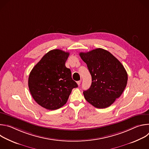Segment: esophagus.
Listing matches in <instances>:
<instances>
[{"label": "esophagus", "instance_id": "esophagus-1", "mask_svg": "<svg viewBox=\"0 0 149 149\" xmlns=\"http://www.w3.org/2000/svg\"><path fill=\"white\" fill-rule=\"evenodd\" d=\"M77 84L78 85V86H80L81 82V80H80V81H77Z\"/></svg>", "mask_w": 149, "mask_h": 149}]
</instances>
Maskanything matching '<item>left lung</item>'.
Returning a JSON list of instances; mask_svg holds the SVG:
<instances>
[{
  "instance_id": "1",
  "label": "left lung",
  "mask_w": 149,
  "mask_h": 149,
  "mask_svg": "<svg viewBox=\"0 0 149 149\" xmlns=\"http://www.w3.org/2000/svg\"><path fill=\"white\" fill-rule=\"evenodd\" d=\"M79 56L92 77L91 87L83 92L85 99L98 109L109 107L127 86L128 75L124 67L110 52L102 48L80 52Z\"/></svg>"
}]
</instances>
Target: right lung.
<instances>
[{
  "mask_svg": "<svg viewBox=\"0 0 149 149\" xmlns=\"http://www.w3.org/2000/svg\"><path fill=\"white\" fill-rule=\"evenodd\" d=\"M69 52L56 49L49 51L30 72L28 86L35 101L41 107L54 110L65 105L78 85L65 67Z\"/></svg>",
  "mask_w": 149,
  "mask_h": 149,
  "instance_id": "obj_1",
  "label": "right lung"
}]
</instances>
